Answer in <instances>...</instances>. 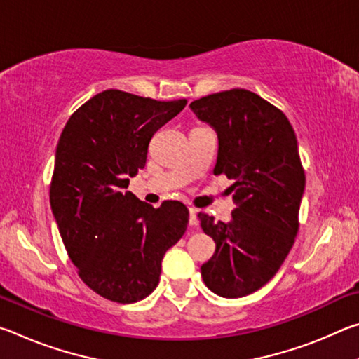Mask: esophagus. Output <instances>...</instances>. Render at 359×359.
<instances>
[{
	"mask_svg": "<svg viewBox=\"0 0 359 359\" xmlns=\"http://www.w3.org/2000/svg\"><path fill=\"white\" fill-rule=\"evenodd\" d=\"M198 210L196 209H190V218H188V223L190 226H198Z\"/></svg>",
	"mask_w": 359,
	"mask_h": 359,
	"instance_id": "esophagus-1",
	"label": "esophagus"
}]
</instances>
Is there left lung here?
<instances>
[{
	"instance_id": "left-lung-1",
	"label": "left lung",
	"mask_w": 359,
	"mask_h": 359,
	"mask_svg": "<svg viewBox=\"0 0 359 359\" xmlns=\"http://www.w3.org/2000/svg\"><path fill=\"white\" fill-rule=\"evenodd\" d=\"M191 111L218 135L214 174L234 180L231 222L199 214L215 253L203 280L223 297H242L276 276L294 244L306 174L293 126L280 109L244 88L194 100Z\"/></svg>"
}]
</instances>
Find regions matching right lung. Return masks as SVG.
Listing matches in <instances>:
<instances>
[{
    "mask_svg": "<svg viewBox=\"0 0 359 359\" xmlns=\"http://www.w3.org/2000/svg\"><path fill=\"white\" fill-rule=\"evenodd\" d=\"M185 104L104 90L71 115L60 136L50 208L79 277L109 301L147 297L166 250L185 234L180 201L155 209L126 191L145 166L150 139Z\"/></svg>",
    "mask_w": 359,
    "mask_h": 359,
    "instance_id": "1",
    "label": "right lung"
}]
</instances>
